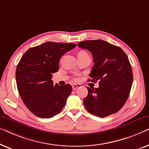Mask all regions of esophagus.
Returning <instances> with one entry per match:
<instances>
[{"mask_svg":"<svg viewBox=\"0 0 149 149\" xmlns=\"http://www.w3.org/2000/svg\"><path fill=\"white\" fill-rule=\"evenodd\" d=\"M80 87H81V86L79 84H73L72 85V88L74 91H76L77 89L79 88Z\"/></svg>","mask_w":149,"mask_h":149,"instance_id":"1","label":"esophagus"}]
</instances>
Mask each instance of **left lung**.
<instances>
[{
  "instance_id": "left-lung-1",
  "label": "left lung",
  "mask_w": 149,
  "mask_h": 149,
  "mask_svg": "<svg viewBox=\"0 0 149 149\" xmlns=\"http://www.w3.org/2000/svg\"><path fill=\"white\" fill-rule=\"evenodd\" d=\"M77 46L93 54L95 65L89 75L94 82L99 80L98 88L87 87L88 94L84 99L86 109L102 118L116 113L124 105L132 85L127 56L121 48L102 40L80 42Z\"/></svg>"
}]
</instances>
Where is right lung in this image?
Returning <instances> with one entry per match:
<instances>
[{
  "label": "right lung",
  "instance_id": "obj_1",
  "mask_svg": "<svg viewBox=\"0 0 149 149\" xmlns=\"http://www.w3.org/2000/svg\"><path fill=\"white\" fill-rule=\"evenodd\" d=\"M75 46L47 42L29 49L21 58L15 72L17 90L26 106L37 117L51 118L65 105L72 86H54L51 79L58 71L61 56Z\"/></svg>",
  "mask_w": 149,
  "mask_h": 149
}]
</instances>
